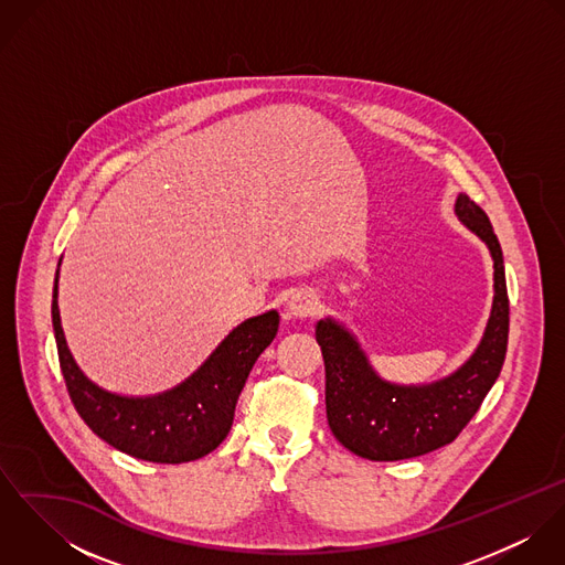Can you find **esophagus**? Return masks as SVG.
I'll use <instances>...</instances> for the list:
<instances>
[{
    "label": "esophagus",
    "instance_id": "34e87169",
    "mask_svg": "<svg viewBox=\"0 0 565 565\" xmlns=\"http://www.w3.org/2000/svg\"><path fill=\"white\" fill-rule=\"evenodd\" d=\"M287 311L289 316L294 318H311L316 311H318V298L309 291H298L289 305H287Z\"/></svg>",
    "mask_w": 565,
    "mask_h": 565
}]
</instances>
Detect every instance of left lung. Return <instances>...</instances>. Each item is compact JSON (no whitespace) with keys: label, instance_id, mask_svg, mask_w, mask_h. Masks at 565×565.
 <instances>
[{"label":"left lung","instance_id":"1","mask_svg":"<svg viewBox=\"0 0 565 565\" xmlns=\"http://www.w3.org/2000/svg\"><path fill=\"white\" fill-rule=\"evenodd\" d=\"M455 215L491 254L493 300L477 350L452 374L424 385L390 383L343 323L332 318L316 323L326 367L328 426L341 446L363 459L401 461L455 441L502 370L509 337L502 249L483 209L466 193L457 195Z\"/></svg>","mask_w":565,"mask_h":565}]
</instances>
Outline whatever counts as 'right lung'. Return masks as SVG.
Instances as JSON below:
<instances>
[{
  "label": "right lung",
  "instance_id": "obj_1",
  "mask_svg": "<svg viewBox=\"0 0 565 565\" xmlns=\"http://www.w3.org/2000/svg\"><path fill=\"white\" fill-rule=\"evenodd\" d=\"M58 269L52 296L54 337L67 392L86 426L113 448L152 463H186L213 452L231 433L252 365L278 332V311L233 328L175 387L154 396H121L95 385L67 345L58 311Z\"/></svg>",
  "mask_w": 565,
  "mask_h": 565
}]
</instances>
